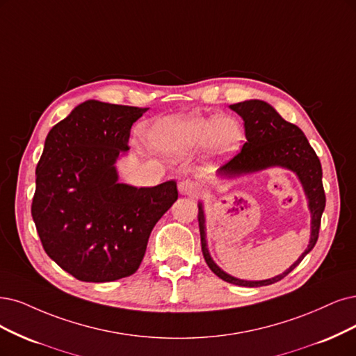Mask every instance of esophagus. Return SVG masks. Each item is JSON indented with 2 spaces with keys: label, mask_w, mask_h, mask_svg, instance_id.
<instances>
[{
  "label": "esophagus",
  "mask_w": 356,
  "mask_h": 356,
  "mask_svg": "<svg viewBox=\"0 0 356 356\" xmlns=\"http://www.w3.org/2000/svg\"><path fill=\"white\" fill-rule=\"evenodd\" d=\"M179 192L186 196H196L201 192V186L198 183L191 181V180H183L179 183Z\"/></svg>",
  "instance_id": "34e87169"
}]
</instances>
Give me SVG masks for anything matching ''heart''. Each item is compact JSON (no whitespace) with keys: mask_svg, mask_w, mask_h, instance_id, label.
Listing matches in <instances>:
<instances>
[{"mask_svg":"<svg viewBox=\"0 0 356 356\" xmlns=\"http://www.w3.org/2000/svg\"><path fill=\"white\" fill-rule=\"evenodd\" d=\"M242 140L243 130L232 117H165L149 131L151 147L175 158L188 156L201 147L208 155L226 158L239 149Z\"/></svg>","mask_w":356,"mask_h":356,"instance_id":"obj_1","label":"heart"}]
</instances>
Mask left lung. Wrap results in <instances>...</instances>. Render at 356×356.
I'll return each mask as SVG.
<instances>
[{"mask_svg": "<svg viewBox=\"0 0 356 356\" xmlns=\"http://www.w3.org/2000/svg\"><path fill=\"white\" fill-rule=\"evenodd\" d=\"M245 122V136L242 151L236 154L230 161L218 168V175L225 177H236L241 175L255 173L267 167H283L296 173L302 188L308 198L311 211V238L309 245L293 264L283 274L268 280L248 282L236 279L222 271L208 252L205 239V214L202 204H198V222L201 233V246L205 262L211 271L221 280L236 286L259 287L277 283L291 273L305 258L318 241L321 216L325 208V193L323 188V170L317 154L312 149L307 136L298 126L286 122L270 104L259 99H249L230 105Z\"/></svg>", "mask_w": 356, "mask_h": 356, "instance_id": "1", "label": "left lung"}]
</instances>
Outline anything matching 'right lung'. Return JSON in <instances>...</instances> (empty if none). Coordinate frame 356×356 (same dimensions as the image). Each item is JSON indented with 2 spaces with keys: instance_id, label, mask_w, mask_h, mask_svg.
<instances>
[{
  "instance_id": "add662e5",
  "label": "right lung",
  "mask_w": 356,
  "mask_h": 356,
  "mask_svg": "<svg viewBox=\"0 0 356 356\" xmlns=\"http://www.w3.org/2000/svg\"><path fill=\"white\" fill-rule=\"evenodd\" d=\"M147 110L89 99L45 139L32 217L47 255L81 282L136 273L154 226L179 196L175 180L154 188L118 183L114 164Z\"/></svg>"
}]
</instances>
